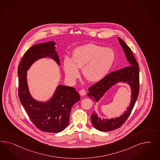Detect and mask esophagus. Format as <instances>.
Wrapping results in <instances>:
<instances>
[{
  "label": "esophagus",
  "instance_id": "esophagus-1",
  "mask_svg": "<svg viewBox=\"0 0 160 160\" xmlns=\"http://www.w3.org/2000/svg\"><path fill=\"white\" fill-rule=\"evenodd\" d=\"M86 90H84V89H82V90H80L79 91V94H80V95H81V96H84V95L86 94Z\"/></svg>",
  "mask_w": 160,
  "mask_h": 160
}]
</instances>
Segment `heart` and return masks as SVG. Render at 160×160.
<instances>
[{"label": "heart", "mask_w": 160, "mask_h": 160, "mask_svg": "<svg viewBox=\"0 0 160 160\" xmlns=\"http://www.w3.org/2000/svg\"><path fill=\"white\" fill-rule=\"evenodd\" d=\"M116 54L109 48H102L93 43L75 48L72 58H66L63 62L66 77L74 80L82 68L83 77L90 82H96L106 76L114 62Z\"/></svg>", "instance_id": "b5f03b06"}]
</instances>
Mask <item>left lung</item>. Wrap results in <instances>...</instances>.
Wrapping results in <instances>:
<instances>
[{"label":"left lung","instance_id":"1","mask_svg":"<svg viewBox=\"0 0 160 160\" xmlns=\"http://www.w3.org/2000/svg\"><path fill=\"white\" fill-rule=\"evenodd\" d=\"M118 40L125 52L130 66L107 74L101 80L88 88L87 96L91 98L93 102H98L110 87L118 82H125L130 84L132 91L131 104L123 115L117 117L115 119L101 120V118H98L97 114L94 112L91 116V121L92 126L99 131H112L122 126L130 115L139 94L140 73L138 64L132 53L131 48L122 39L118 38Z\"/></svg>","mask_w":160,"mask_h":160}]
</instances>
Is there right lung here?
Here are the masks:
<instances>
[{
	"label": "right lung",
	"mask_w": 160,
	"mask_h": 160,
	"mask_svg": "<svg viewBox=\"0 0 160 160\" xmlns=\"http://www.w3.org/2000/svg\"><path fill=\"white\" fill-rule=\"evenodd\" d=\"M54 45L53 41H50L32 46L24 53L18 69L20 102L35 126L48 132H59L68 127L72 107L80 99L74 88L64 86H58L52 98L45 103L36 101L29 93L26 71L34 62L48 56L60 64Z\"/></svg>",
	"instance_id": "obj_1"
}]
</instances>
